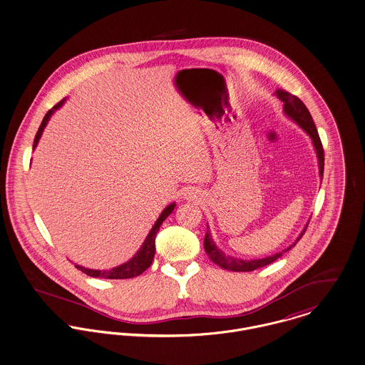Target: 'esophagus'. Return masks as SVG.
Returning a JSON list of instances; mask_svg holds the SVG:
<instances>
[{
	"label": "esophagus",
	"mask_w": 365,
	"mask_h": 365,
	"mask_svg": "<svg viewBox=\"0 0 365 365\" xmlns=\"http://www.w3.org/2000/svg\"><path fill=\"white\" fill-rule=\"evenodd\" d=\"M201 197H202V193H201V190L197 189V187H189V189L185 192V198L189 200V201L198 202V201L201 200Z\"/></svg>",
	"instance_id": "obj_1"
}]
</instances>
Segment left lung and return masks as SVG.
<instances>
[{
	"label": "left lung",
	"mask_w": 365,
	"mask_h": 365,
	"mask_svg": "<svg viewBox=\"0 0 365 365\" xmlns=\"http://www.w3.org/2000/svg\"><path fill=\"white\" fill-rule=\"evenodd\" d=\"M275 96L281 101H283V113L289 119H292L294 123H297L309 135L311 143L314 145V151L317 154V160H318L319 179L322 180V176H324V148H322V144L319 140V136H318V132H317V128H315V123L312 120L311 113L307 110V107L303 104V101L300 98H297L296 96H293L287 91H283V90H277ZM307 226H309V222L306 224L304 229L302 230V233L297 236V239L289 247H286L284 250L275 252V254L268 255V257H264V258H255V259H242V258H236V257H232V255H226L221 249H218V246L212 240L210 227L207 226L208 230L205 232V236H204V250L208 254L211 261H214L217 265H220L224 269L233 271V272H250V271H254L257 268L265 267V265L277 261L281 257L282 252H289L293 246H296V243L304 235Z\"/></svg>",
	"instance_id": "obj_1"
}]
</instances>
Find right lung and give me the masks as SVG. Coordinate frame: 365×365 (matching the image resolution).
Here are the masks:
<instances>
[{
	"mask_svg": "<svg viewBox=\"0 0 365 365\" xmlns=\"http://www.w3.org/2000/svg\"><path fill=\"white\" fill-rule=\"evenodd\" d=\"M66 98L61 100L56 106H54L48 113H46L37 133H36V138H34V143H33V150L37 147L38 140L50 120V118L53 116V113L58 111L63 104H65ZM176 207L175 201L170 202L169 205H167L164 208V211L161 212V215L158 217V220L155 221V224L153 225V227L150 229L147 237L144 239L143 245H141L140 249L136 252V254L126 262L111 268L110 271H100V269H90V268H84L82 265H75L78 269H81L82 272H84L86 275L88 277H93V278H103V279H128V278H135V277H139L140 274H143L153 262L154 259V254H155V236H157V232L160 230V226L161 224L167 220L169 214L173 211V208Z\"/></svg>",
	"mask_w": 365,
	"mask_h": 365,
	"instance_id": "right-lung-1",
	"label": "right lung"
}]
</instances>
